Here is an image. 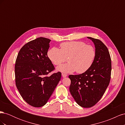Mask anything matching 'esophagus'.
Returning a JSON list of instances; mask_svg holds the SVG:
<instances>
[{
	"label": "esophagus",
	"mask_w": 125,
	"mask_h": 125,
	"mask_svg": "<svg viewBox=\"0 0 125 125\" xmlns=\"http://www.w3.org/2000/svg\"><path fill=\"white\" fill-rule=\"evenodd\" d=\"M62 76L63 78H65V77H66L67 76V74L62 73Z\"/></svg>",
	"instance_id": "obj_1"
}]
</instances>
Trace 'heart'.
I'll list each match as a JSON object with an SVG mask.
<instances>
[{
  "label": "heart",
  "instance_id": "b5f03b06",
  "mask_svg": "<svg viewBox=\"0 0 125 125\" xmlns=\"http://www.w3.org/2000/svg\"><path fill=\"white\" fill-rule=\"evenodd\" d=\"M60 49L52 47L47 55L55 65L59 66L65 62L68 63L57 67V70L64 73H71L76 71L82 73L92 66L95 57L94 48L81 41H69L60 44Z\"/></svg>",
  "mask_w": 125,
  "mask_h": 125
}]
</instances>
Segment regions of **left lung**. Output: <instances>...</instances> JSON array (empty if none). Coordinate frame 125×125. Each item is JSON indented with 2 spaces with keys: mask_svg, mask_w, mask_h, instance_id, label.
I'll list each match as a JSON object with an SVG mask.
<instances>
[{
  "mask_svg": "<svg viewBox=\"0 0 125 125\" xmlns=\"http://www.w3.org/2000/svg\"><path fill=\"white\" fill-rule=\"evenodd\" d=\"M95 47L92 66L82 74L69 75L71 95L81 107H92L100 101L111 80L112 63L107 47L101 41L91 37Z\"/></svg>",
  "mask_w": 125,
  "mask_h": 125,
  "instance_id": "left-lung-1",
  "label": "left lung"
}]
</instances>
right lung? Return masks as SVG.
Returning <instances> with one entry per match:
<instances>
[{
    "label": "right lung",
    "instance_id": "add662e5",
    "mask_svg": "<svg viewBox=\"0 0 125 125\" xmlns=\"http://www.w3.org/2000/svg\"><path fill=\"white\" fill-rule=\"evenodd\" d=\"M51 40L40 37L25 44L15 64L17 88L23 100L33 107L46 104L60 80L62 73L47 75L55 69L47 56Z\"/></svg>",
    "mask_w": 125,
    "mask_h": 125
}]
</instances>
